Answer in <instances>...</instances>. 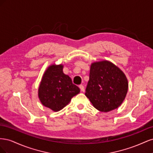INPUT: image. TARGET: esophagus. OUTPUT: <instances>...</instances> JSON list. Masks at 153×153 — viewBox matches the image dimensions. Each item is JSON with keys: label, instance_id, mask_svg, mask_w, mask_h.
Segmentation results:
<instances>
[{"label": "esophagus", "instance_id": "1", "mask_svg": "<svg viewBox=\"0 0 153 153\" xmlns=\"http://www.w3.org/2000/svg\"><path fill=\"white\" fill-rule=\"evenodd\" d=\"M79 87H80V89L82 92H84L85 91V88H84V85H80Z\"/></svg>", "mask_w": 153, "mask_h": 153}]
</instances>
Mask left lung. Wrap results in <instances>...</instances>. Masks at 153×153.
<instances>
[{"label": "left lung", "mask_w": 153, "mask_h": 153, "mask_svg": "<svg viewBox=\"0 0 153 153\" xmlns=\"http://www.w3.org/2000/svg\"><path fill=\"white\" fill-rule=\"evenodd\" d=\"M128 89V82L121 69L108 61L92 62L85 95L94 107L108 112L123 103Z\"/></svg>", "instance_id": "obj_1"}]
</instances>
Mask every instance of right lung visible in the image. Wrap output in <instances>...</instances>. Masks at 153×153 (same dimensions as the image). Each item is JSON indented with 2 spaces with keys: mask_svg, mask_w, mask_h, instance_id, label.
Wrapping results in <instances>:
<instances>
[{
  "mask_svg": "<svg viewBox=\"0 0 153 153\" xmlns=\"http://www.w3.org/2000/svg\"><path fill=\"white\" fill-rule=\"evenodd\" d=\"M62 64H51L44 72L38 89L41 104L53 112H58L70 102L80 89L71 78L63 73Z\"/></svg>",
  "mask_w": 153,
  "mask_h": 153,
  "instance_id": "obj_1",
  "label": "right lung"
}]
</instances>
